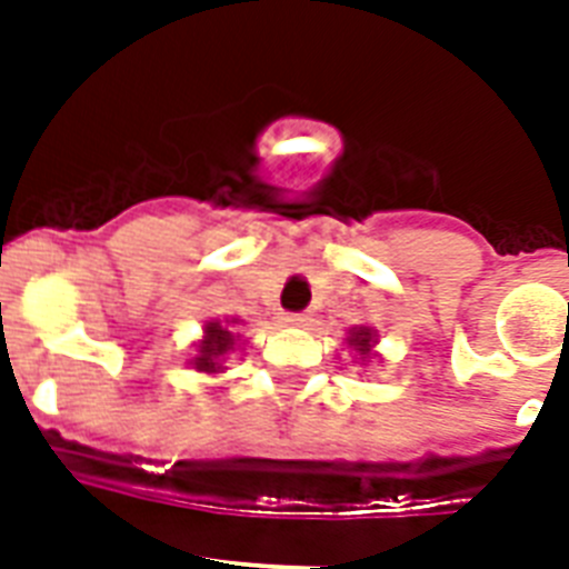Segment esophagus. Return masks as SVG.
Returning <instances> with one entry per match:
<instances>
[{"label": "esophagus", "instance_id": "34e87169", "mask_svg": "<svg viewBox=\"0 0 569 569\" xmlns=\"http://www.w3.org/2000/svg\"><path fill=\"white\" fill-rule=\"evenodd\" d=\"M283 321L286 325H292V328H307V325H310V316H307V312H286Z\"/></svg>", "mask_w": 569, "mask_h": 569}]
</instances>
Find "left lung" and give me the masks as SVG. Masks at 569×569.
Returning a JSON list of instances; mask_svg holds the SVG:
<instances>
[{"mask_svg":"<svg viewBox=\"0 0 569 569\" xmlns=\"http://www.w3.org/2000/svg\"><path fill=\"white\" fill-rule=\"evenodd\" d=\"M348 342H351V346H355L360 355H369V348H372V330H366V328L355 330Z\"/></svg>","mask_w":569,"mask_h":569,"instance_id":"1","label":"left lung"}]
</instances>
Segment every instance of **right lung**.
<instances>
[{
  "label": "right lung",
  "instance_id": "obj_1",
  "mask_svg": "<svg viewBox=\"0 0 569 569\" xmlns=\"http://www.w3.org/2000/svg\"><path fill=\"white\" fill-rule=\"evenodd\" d=\"M230 348H232L230 325L209 321V325H206V339L200 342V351H197V357L191 360V363H194L197 372H206V375L221 372L223 355H227Z\"/></svg>",
  "mask_w": 569,
  "mask_h": 569
}]
</instances>
